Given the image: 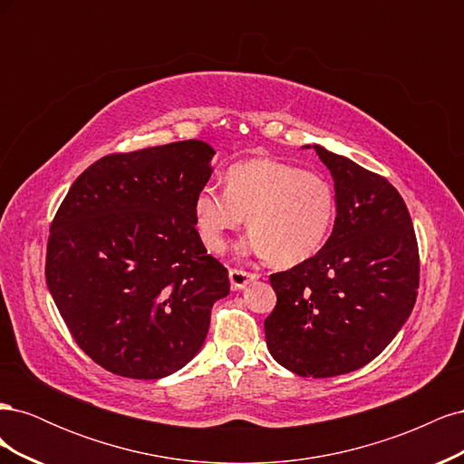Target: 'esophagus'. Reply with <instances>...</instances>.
<instances>
[{
  "label": "esophagus",
  "instance_id": "obj_1",
  "mask_svg": "<svg viewBox=\"0 0 464 464\" xmlns=\"http://www.w3.org/2000/svg\"><path fill=\"white\" fill-rule=\"evenodd\" d=\"M228 276H230L232 288H246L247 285L254 283L256 278H259L257 273H249V271H244V269H230Z\"/></svg>",
  "mask_w": 464,
  "mask_h": 464
}]
</instances>
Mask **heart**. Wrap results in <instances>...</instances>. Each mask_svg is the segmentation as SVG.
I'll use <instances>...</instances> for the list:
<instances>
[{"instance_id": "b5f03b06", "label": "heart", "mask_w": 464, "mask_h": 464, "mask_svg": "<svg viewBox=\"0 0 464 464\" xmlns=\"http://www.w3.org/2000/svg\"><path fill=\"white\" fill-rule=\"evenodd\" d=\"M336 210L327 178L304 168L257 157L224 172V191L203 188L193 201L195 227L210 251H220L227 234L247 217V247L276 266L310 259L325 244Z\"/></svg>"}]
</instances>
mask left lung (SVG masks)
<instances>
[{"mask_svg":"<svg viewBox=\"0 0 464 464\" xmlns=\"http://www.w3.org/2000/svg\"><path fill=\"white\" fill-rule=\"evenodd\" d=\"M312 149L334 179V227L314 257L269 276L276 305L265 339L286 370L334 377L395 339L416 302L420 256L409 208L383 176Z\"/></svg>","mask_w":464,"mask_h":464,"instance_id":"1","label":"left lung"}]
</instances>
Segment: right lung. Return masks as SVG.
Wrapping results in <instances>:
<instances>
[{"label": "right lung", "mask_w": 464, "mask_h": 464, "mask_svg": "<svg viewBox=\"0 0 464 464\" xmlns=\"http://www.w3.org/2000/svg\"><path fill=\"white\" fill-rule=\"evenodd\" d=\"M213 154L198 139L106 154L52 220V298L79 348L111 373L159 379L184 368L205 343L210 307L230 292L193 217Z\"/></svg>", "instance_id": "right-lung-1"}]
</instances>
